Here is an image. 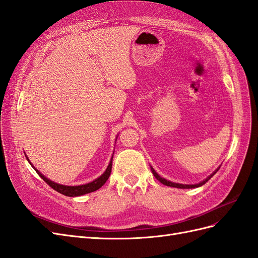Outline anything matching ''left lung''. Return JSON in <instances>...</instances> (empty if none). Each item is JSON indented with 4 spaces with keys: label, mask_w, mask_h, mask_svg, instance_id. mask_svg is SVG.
Returning <instances> with one entry per match:
<instances>
[{
    "label": "left lung",
    "mask_w": 258,
    "mask_h": 258,
    "mask_svg": "<svg viewBox=\"0 0 258 258\" xmlns=\"http://www.w3.org/2000/svg\"><path fill=\"white\" fill-rule=\"evenodd\" d=\"M219 170V167L217 168V170L213 173L211 176H209V177L205 179V180H203V181H201L200 183H197V185H181V183H176V182H172V181H170V180H166V179H164V178H162L161 176H159L158 174H157V172L153 170V168L151 167V171H152V174L154 175V177H156L160 182H162L163 183V185H165V186H170V187H175V188H181V189H189V188H197V187H200V186H202V185H204L205 182L207 181H209L213 176H214V174L217 172Z\"/></svg>",
    "instance_id": "8db88e82"
}]
</instances>
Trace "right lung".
I'll return each mask as SVG.
<instances>
[{
	"label": "right lung",
	"instance_id": "1",
	"mask_svg": "<svg viewBox=\"0 0 258 258\" xmlns=\"http://www.w3.org/2000/svg\"><path fill=\"white\" fill-rule=\"evenodd\" d=\"M29 161V160H28ZM30 162V161H29ZM31 164V163H30ZM32 165V164H31ZM33 166V165H32ZM33 168L35 170V172L39 174L40 177L45 181L48 186H50L54 190H56L57 192H59L63 196H67V197H78V196H83L86 194H90L93 192V191H96L98 190L104 183L108 180L110 174H111V168H112V158L111 161H110V163L107 167V170L105 171V173L102 174L100 177H98L97 179L93 180L92 182H88L86 185H81V186H63V185H59V183H56L54 181L49 180L48 178H46L45 176L42 175L36 168L33 166Z\"/></svg>",
	"mask_w": 258,
	"mask_h": 258
}]
</instances>
